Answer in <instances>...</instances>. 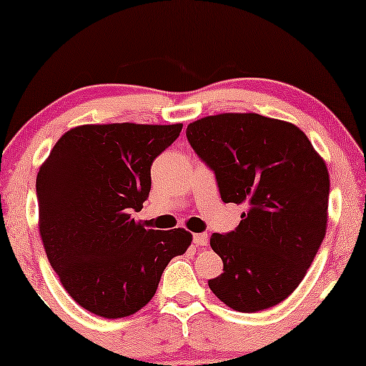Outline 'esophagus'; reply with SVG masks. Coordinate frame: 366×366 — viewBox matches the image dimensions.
Wrapping results in <instances>:
<instances>
[{"label":"esophagus","mask_w":366,"mask_h":366,"mask_svg":"<svg viewBox=\"0 0 366 366\" xmlns=\"http://www.w3.org/2000/svg\"><path fill=\"white\" fill-rule=\"evenodd\" d=\"M208 234L207 233H197L193 234V243L197 244V247H208Z\"/></svg>","instance_id":"esophagus-1"}]
</instances>
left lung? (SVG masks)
<instances>
[{
  "instance_id": "8db88e82",
  "label": "left lung",
  "mask_w": 366,
  "mask_h": 366,
  "mask_svg": "<svg viewBox=\"0 0 366 366\" xmlns=\"http://www.w3.org/2000/svg\"><path fill=\"white\" fill-rule=\"evenodd\" d=\"M187 138L214 172L223 202L247 207L234 232L209 238L223 273L208 287L237 312L282 303L302 283L327 233L323 158L298 127L257 113L204 117L188 124Z\"/></svg>"
}]
</instances>
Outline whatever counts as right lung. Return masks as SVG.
Here are the masks:
<instances>
[{
    "label": "right lung",
    "instance_id": "obj_1",
    "mask_svg": "<svg viewBox=\"0 0 366 366\" xmlns=\"http://www.w3.org/2000/svg\"><path fill=\"white\" fill-rule=\"evenodd\" d=\"M183 124H83L58 139L36 177L39 234L59 282L103 318L142 310L192 244L184 228L148 229L129 212L152 189V164Z\"/></svg>",
    "mask_w": 366,
    "mask_h": 366
}]
</instances>
